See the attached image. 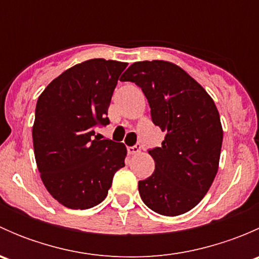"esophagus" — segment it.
<instances>
[{
	"label": "esophagus",
	"mask_w": 259,
	"mask_h": 259,
	"mask_svg": "<svg viewBox=\"0 0 259 259\" xmlns=\"http://www.w3.org/2000/svg\"><path fill=\"white\" fill-rule=\"evenodd\" d=\"M140 151V145H134V146H127V153L134 155V154H138Z\"/></svg>",
	"instance_id": "1"
}]
</instances>
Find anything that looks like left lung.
<instances>
[{
    "instance_id": "obj_1",
    "label": "left lung",
    "mask_w": 259,
    "mask_h": 259,
    "mask_svg": "<svg viewBox=\"0 0 259 259\" xmlns=\"http://www.w3.org/2000/svg\"><path fill=\"white\" fill-rule=\"evenodd\" d=\"M122 76L142 88L153 122L166 133L160 148L149 150L155 170L138 184L140 197L161 215L187 213L204 198L218 171L223 142L218 109L203 86L173 62H134Z\"/></svg>"
}]
</instances>
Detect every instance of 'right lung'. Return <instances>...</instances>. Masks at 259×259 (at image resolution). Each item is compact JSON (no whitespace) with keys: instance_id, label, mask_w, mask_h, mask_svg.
<instances>
[{"instance_id":"1","label":"right lung","mask_w":259,"mask_h":259,"mask_svg":"<svg viewBox=\"0 0 259 259\" xmlns=\"http://www.w3.org/2000/svg\"><path fill=\"white\" fill-rule=\"evenodd\" d=\"M126 62L91 59L70 67L38 96L33 151L48 192L70 209L103 202L114 174L125 166L126 146L95 135Z\"/></svg>"}]
</instances>
